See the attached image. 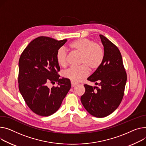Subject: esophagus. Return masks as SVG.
<instances>
[{"mask_svg": "<svg viewBox=\"0 0 146 146\" xmlns=\"http://www.w3.org/2000/svg\"><path fill=\"white\" fill-rule=\"evenodd\" d=\"M71 84H72V87H73L76 86L77 84V83H74V82H71Z\"/></svg>", "mask_w": 146, "mask_h": 146, "instance_id": "34e87169", "label": "esophagus"}]
</instances>
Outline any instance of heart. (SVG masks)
<instances>
[{"label":"heart","mask_w":146,"mask_h":146,"mask_svg":"<svg viewBox=\"0 0 146 146\" xmlns=\"http://www.w3.org/2000/svg\"><path fill=\"white\" fill-rule=\"evenodd\" d=\"M69 47L72 51L80 53V64H82L79 67H72L63 72V77L72 82L82 81L89 75V69L96 70L103 63L104 52L102 46L90 38H77L69 44ZM56 58L60 66L67 65V54L64 48H60L57 51Z\"/></svg>","instance_id":"heart-1"}]
</instances>
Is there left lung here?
<instances>
[{"label": "left lung", "instance_id": "1", "mask_svg": "<svg viewBox=\"0 0 146 146\" xmlns=\"http://www.w3.org/2000/svg\"><path fill=\"white\" fill-rule=\"evenodd\" d=\"M104 46V57L101 66L87 80L99 87L85 84L81 102L85 109L96 117H104L120 105L124 96L127 74L118 47L100 35Z\"/></svg>", "mask_w": 146, "mask_h": 146}]
</instances>
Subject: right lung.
<instances>
[{"label": "right lung", "instance_id": "1", "mask_svg": "<svg viewBox=\"0 0 146 146\" xmlns=\"http://www.w3.org/2000/svg\"><path fill=\"white\" fill-rule=\"evenodd\" d=\"M67 40L38 37L21 55L19 89L27 106L37 115L48 116L57 111L71 88L69 79H59L60 69L56 58L57 51ZM49 82L58 85L48 88Z\"/></svg>", "mask_w": 146, "mask_h": 146}]
</instances>
